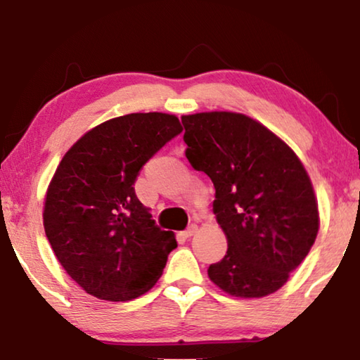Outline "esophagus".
<instances>
[{"label": "esophagus", "mask_w": 360, "mask_h": 360, "mask_svg": "<svg viewBox=\"0 0 360 360\" xmlns=\"http://www.w3.org/2000/svg\"><path fill=\"white\" fill-rule=\"evenodd\" d=\"M196 231H198V226H196V224H190L188 228H186V229L184 231V236H185V238H191V236H195Z\"/></svg>", "instance_id": "esophagus-1"}]
</instances>
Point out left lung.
<instances>
[{"instance_id": "1", "label": "left lung", "mask_w": 360, "mask_h": 360, "mask_svg": "<svg viewBox=\"0 0 360 360\" xmlns=\"http://www.w3.org/2000/svg\"><path fill=\"white\" fill-rule=\"evenodd\" d=\"M186 159L213 181V211L228 250L211 282L238 298L282 288L319 229L318 201L297 154L252 117L229 111L181 116Z\"/></svg>"}]
</instances>
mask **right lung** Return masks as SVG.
<instances>
[{
    "label": "right lung",
    "instance_id": "obj_1",
    "mask_svg": "<svg viewBox=\"0 0 360 360\" xmlns=\"http://www.w3.org/2000/svg\"><path fill=\"white\" fill-rule=\"evenodd\" d=\"M184 131L165 112H131L83 134L58 164L44 205V229L65 272L108 302L154 287L175 234L162 231L136 196L139 170Z\"/></svg>",
    "mask_w": 360,
    "mask_h": 360
}]
</instances>
